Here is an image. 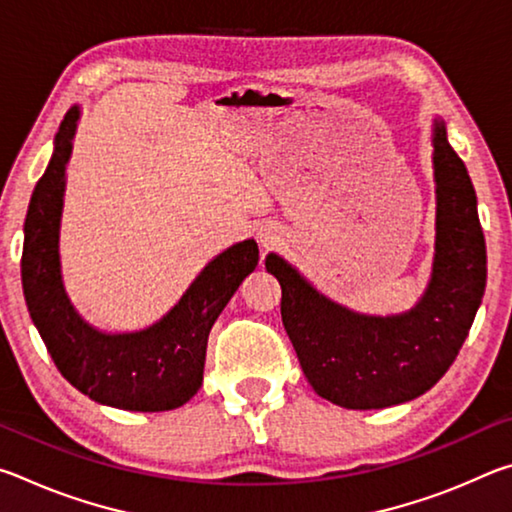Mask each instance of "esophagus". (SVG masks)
Instances as JSON below:
<instances>
[{"mask_svg":"<svg viewBox=\"0 0 512 512\" xmlns=\"http://www.w3.org/2000/svg\"><path fill=\"white\" fill-rule=\"evenodd\" d=\"M275 239H277V237H273L271 232H259V244H262L264 248L273 246V244H275Z\"/></svg>","mask_w":512,"mask_h":512,"instance_id":"obj_1","label":"esophagus"}]
</instances>
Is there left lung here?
I'll return each mask as SVG.
<instances>
[{
    "label": "left lung",
    "mask_w": 512,
    "mask_h": 512,
    "mask_svg": "<svg viewBox=\"0 0 512 512\" xmlns=\"http://www.w3.org/2000/svg\"><path fill=\"white\" fill-rule=\"evenodd\" d=\"M436 259L429 289L404 316H359L320 296L277 255L266 271L282 287V323L314 391L345 409H386L427 393L452 366L485 291V239L463 160L433 135Z\"/></svg>",
    "instance_id": "obj_1"
}]
</instances>
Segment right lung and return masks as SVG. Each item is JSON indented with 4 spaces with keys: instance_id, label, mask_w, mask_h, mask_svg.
Instances as JSON below:
<instances>
[{
    "instance_id": "add662e5",
    "label": "right lung",
    "mask_w": 512,
    "mask_h": 512,
    "mask_svg": "<svg viewBox=\"0 0 512 512\" xmlns=\"http://www.w3.org/2000/svg\"><path fill=\"white\" fill-rule=\"evenodd\" d=\"M79 110L69 108L56 133L45 176L33 189L24 221L22 287L33 325L69 384L99 404L124 411H171L192 400L203 381L207 336L259 250L241 241L203 268L160 323L135 334H101L76 314L60 282L58 225L65 167Z\"/></svg>"
}]
</instances>
